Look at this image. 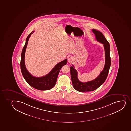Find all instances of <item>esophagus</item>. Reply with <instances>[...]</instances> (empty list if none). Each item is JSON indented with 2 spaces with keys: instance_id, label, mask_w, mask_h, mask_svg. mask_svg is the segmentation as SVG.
Here are the masks:
<instances>
[{
  "instance_id": "34e87169",
  "label": "esophagus",
  "mask_w": 131,
  "mask_h": 131,
  "mask_svg": "<svg viewBox=\"0 0 131 131\" xmlns=\"http://www.w3.org/2000/svg\"><path fill=\"white\" fill-rule=\"evenodd\" d=\"M68 61L70 63H72L73 62V58H68Z\"/></svg>"
}]
</instances>
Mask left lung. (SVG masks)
Wrapping results in <instances>:
<instances>
[{
  "instance_id": "8db88e82",
  "label": "left lung",
  "mask_w": 131,
  "mask_h": 131,
  "mask_svg": "<svg viewBox=\"0 0 131 131\" xmlns=\"http://www.w3.org/2000/svg\"><path fill=\"white\" fill-rule=\"evenodd\" d=\"M96 40L104 45L105 50V62L104 69L98 77L94 80L87 82H81L79 80L78 73L74 68L73 65L70 67V75L73 86L76 90L80 92L93 91L99 88L104 83L108 76L111 65L110 46L108 41L106 39L102 32L99 30L92 29Z\"/></svg>"
}]
</instances>
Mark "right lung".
Listing matches in <instances>:
<instances>
[{"instance_id":"add662e5","label":"right lung","mask_w":131,"mask_h":131,"mask_svg":"<svg viewBox=\"0 0 131 131\" xmlns=\"http://www.w3.org/2000/svg\"><path fill=\"white\" fill-rule=\"evenodd\" d=\"M34 32V31H32L27 36L26 42L22 51L20 60V69L22 74L26 82L34 89L39 90H49L53 88L56 83L60 71L62 67L66 64L67 59L56 65L52 70L46 76L40 77L32 76L26 69L24 62V56L29 39Z\"/></svg>"}]
</instances>
